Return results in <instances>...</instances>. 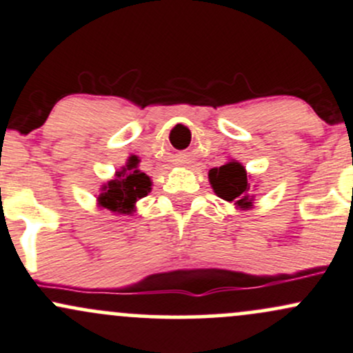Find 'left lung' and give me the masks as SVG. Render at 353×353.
Instances as JSON below:
<instances>
[{"instance_id":"obj_1","label":"left lung","mask_w":353,"mask_h":353,"mask_svg":"<svg viewBox=\"0 0 353 353\" xmlns=\"http://www.w3.org/2000/svg\"><path fill=\"white\" fill-rule=\"evenodd\" d=\"M209 183L221 199L234 203L236 208L250 209L253 206L254 196H250V181L239 162L230 161L221 168L209 170Z\"/></svg>"}]
</instances>
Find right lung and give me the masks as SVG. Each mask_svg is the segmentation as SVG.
<instances>
[{
  "mask_svg": "<svg viewBox=\"0 0 353 353\" xmlns=\"http://www.w3.org/2000/svg\"><path fill=\"white\" fill-rule=\"evenodd\" d=\"M150 177L139 169V159L132 156L115 172V177L102 185L97 204L117 214H132L135 203L150 192Z\"/></svg>",
  "mask_w": 353,
  "mask_h": 353,
  "instance_id": "1",
  "label": "right lung"
}]
</instances>
